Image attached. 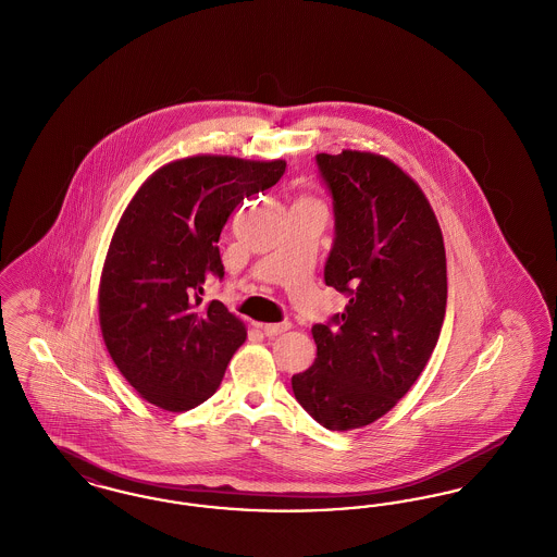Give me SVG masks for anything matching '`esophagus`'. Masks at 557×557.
Instances as JSON below:
<instances>
[{
    "label": "esophagus",
    "mask_w": 557,
    "mask_h": 557,
    "mask_svg": "<svg viewBox=\"0 0 557 557\" xmlns=\"http://www.w3.org/2000/svg\"><path fill=\"white\" fill-rule=\"evenodd\" d=\"M290 327V321H280V323H261V330L265 332V336H269V338H273V336H280V334L288 332Z\"/></svg>",
    "instance_id": "esophagus-1"
}]
</instances>
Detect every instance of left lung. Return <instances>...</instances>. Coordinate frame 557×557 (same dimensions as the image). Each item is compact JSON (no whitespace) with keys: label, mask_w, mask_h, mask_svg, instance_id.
I'll list each match as a JSON object with an SVG mask.
<instances>
[{"label":"left lung","mask_w":557,"mask_h":557,"mask_svg":"<svg viewBox=\"0 0 557 557\" xmlns=\"http://www.w3.org/2000/svg\"><path fill=\"white\" fill-rule=\"evenodd\" d=\"M315 162L334 205L323 280L348 305L313 325L318 359L292 391L343 432L388 413L424 371L447 309V259L424 191L395 162L357 150Z\"/></svg>","instance_id":"1"}]
</instances>
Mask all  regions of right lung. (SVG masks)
Listing matches in <instances>:
<instances>
[{
    "instance_id": "right-lung-1",
    "label": "right lung",
    "mask_w": 557,
    "mask_h": 557,
    "mask_svg": "<svg viewBox=\"0 0 557 557\" xmlns=\"http://www.w3.org/2000/svg\"><path fill=\"white\" fill-rule=\"evenodd\" d=\"M284 160L191 157L137 189L108 248L100 327L108 352L139 397L187 411L219 388L246 327L205 282L225 271L219 236L246 196L280 182Z\"/></svg>"
}]
</instances>
